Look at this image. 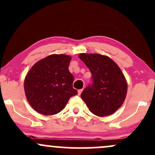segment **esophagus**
I'll return each mask as SVG.
<instances>
[{
	"label": "esophagus",
	"mask_w": 155,
	"mask_h": 155,
	"mask_svg": "<svg viewBox=\"0 0 155 155\" xmlns=\"http://www.w3.org/2000/svg\"><path fill=\"white\" fill-rule=\"evenodd\" d=\"M83 91V89H81V90H78V94H79V95H81V92Z\"/></svg>",
	"instance_id": "esophagus-1"
}]
</instances>
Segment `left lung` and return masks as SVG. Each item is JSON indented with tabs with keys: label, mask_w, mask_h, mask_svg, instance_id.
<instances>
[{
	"label": "left lung",
	"mask_w": 155,
	"mask_h": 155,
	"mask_svg": "<svg viewBox=\"0 0 155 155\" xmlns=\"http://www.w3.org/2000/svg\"><path fill=\"white\" fill-rule=\"evenodd\" d=\"M92 74V83L81 97L94 114L104 117L114 113L123 104L127 81L122 71L111 58L98 54L79 55Z\"/></svg>",
	"instance_id": "left-lung-1"
}]
</instances>
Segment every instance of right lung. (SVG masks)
<instances>
[{"label":"right lung","instance_id":"obj_1","mask_svg":"<svg viewBox=\"0 0 155 155\" xmlns=\"http://www.w3.org/2000/svg\"><path fill=\"white\" fill-rule=\"evenodd\" d=\"M71 58L65 54H51L39 60L31 68L25 79V92L34 110L44 115L59 113L72 96L74 76L68 70Z\"/></svg>","mask_w":155,"mask_h":155}]
</instances>
